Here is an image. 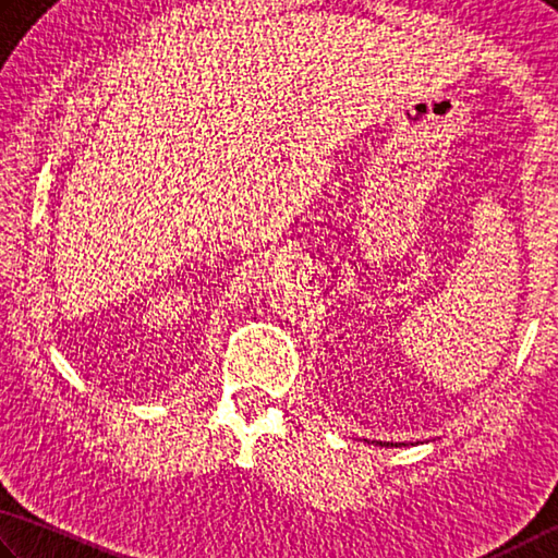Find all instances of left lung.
Listing matches in <instances>:
<instances>
[{
  "label": "left lung",
  "mask_w": 558,
  "mask_h": 558,
  "mask_svg": "<svg viewBox=\"0 0 558 558\" xmlns=\"http://www.w3.org/2000/svg\"><path fill=\"white\" fill-rule=\"evenodd\" d=\"M387 446H389V444H387Z\"/></svg>",
  "instance_id": "obj_1"
}]
</instances>
